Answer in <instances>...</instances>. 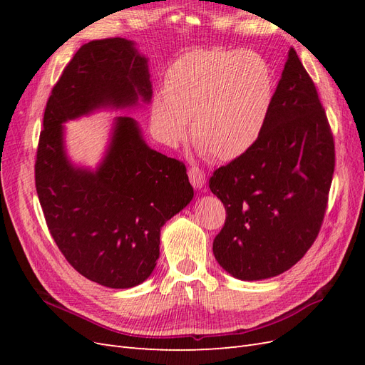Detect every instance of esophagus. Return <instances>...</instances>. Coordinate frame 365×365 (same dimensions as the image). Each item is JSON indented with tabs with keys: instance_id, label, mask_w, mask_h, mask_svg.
<instances>
[{
	"instance_id": "34e87169",
	"label": "esophagus",
	"mask_w": 365,
	"mask_h": 365,
	"mask_svg": "<svg viewBox=\"0 0 365 365\" xmlns=\"http://www.w3.org/2000/svg\"><path fill=\"white\" fill-rule=\"evenodd\" d=\"M189 178L195 189H202L205 184V173L200 168H192L189 170Z\"/></svg>"
}]
</instances>
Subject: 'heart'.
<instances>
[{"mask_svg": "<svg viewBox=\"0 0 365 365\" xmlns=\"http://www.w3.org/2000/svg\"><path fill=\"white\" fill-rule=\"evenodd\" d=\"M274 101L267 59L252 51L193 50L173 62L164 94L153 97L152 126L168 146L187 137L217 161H233L259 141Z\"/></svg>", "mask_w": 365, "mask_h": 365, "instance_id": "1", "label": "heart"}]
</instances>
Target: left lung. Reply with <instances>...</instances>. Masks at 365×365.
Returning a JSON list of instances; mask_svg holds the SVG:
<instances>
[{"instance_id": "obj_1", "label": "left lung", "mask_w": 365, "mask_h": 365, "mask_svg": "<svg viewBox=\"0 0 365 365\" xmlns=\"http://www.w3.org/2000/svg\"><path fill=\"white\" fill-rule=\"evenodd\" d=\"M335 146L315 85L289 48L259 141L215 170L210 190L227 210L213 254L230 275L256 282L292 268L322 227Z\"/></svg>"}]
</instances>
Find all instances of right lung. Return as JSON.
<instances>
[{"mask_svg": "<svg viewBox=\"0 0 365 365\" xmlns=\"http://www.w3.org/2000/svg\"><path fill=\"white\" fill-rule=\"evenodd\" d=\"M148 58L134 41L82 46L54 85L43 113L35 164L39 202L50 233L71 267L106 288L149 279L160 257V231L193 200L185 165L148 146L138 121L113 120L96 169L71 161L65 123L97 111L148 105Z\"/></svg>", "mask_w": 365, "mask_h": 365, "instance_id": "obj_1", "label": "right lung"}]
</instances>
